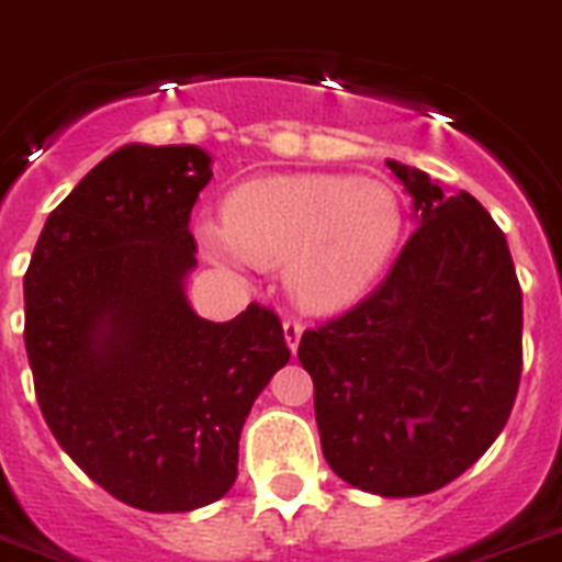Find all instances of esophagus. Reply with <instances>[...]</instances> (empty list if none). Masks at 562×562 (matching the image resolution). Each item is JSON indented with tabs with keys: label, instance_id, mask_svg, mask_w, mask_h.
<instances>
[{
	"label": "esophagus",
	"instance_id": "34e87169",
	"mask_svg": "<svg viewBox=\"0 0 562 562\" xmlns=\"http://www.w3.org/2000/svg\"><path fill=\"white\" fill-rule=\"evenodd\" d=\"M282 331H285V342H289L291 351H296L300 346V337H303V323L296 317H285L282 319Z\"/></svg>",
	"mask_w": 562,
	"mask_h": 562
}]
</instances>
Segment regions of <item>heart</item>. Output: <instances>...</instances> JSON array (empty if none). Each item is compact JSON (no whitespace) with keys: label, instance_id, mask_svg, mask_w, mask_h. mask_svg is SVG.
<instances>
[{"label":"heart","instance_id":"obj_1","mask_svg":"<svg viewBox=\"0 0 562 562\" xmlns=\"http://www.w3.org/2000/svg\"><path fill=\"white\" fill-rule=\"evenodd\" d=\"M403 228L397 193L383 182L296 173L248 182L228 200V225L200 223L196 237L220 266H285L300 305L357 303L389 266Z\"/></svg>","mask_w":562,"mask_h":562}]
</instances>
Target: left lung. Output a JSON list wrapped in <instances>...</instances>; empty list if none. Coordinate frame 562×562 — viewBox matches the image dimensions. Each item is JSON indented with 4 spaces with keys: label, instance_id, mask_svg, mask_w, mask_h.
Wrapping results in <instances>:
<instances>
[{
    "label": "left lung",
    "instance_id": "obj_1",
    "mask_svg": "<svg viewBox=\"0 0 562 562\" xmlns=\"http://www.w3.org/2000/svg\"><path fill=\"white\" fill-rule=\"evenodd\" d=\"M417 228L385 280L308 328L323 454L337 477L383 497L437 492L474 465L512 414L522 371V291L508 243L471 193H442L389 162Z\"/></svg>",
    "mask_w": 562,
    "mask_h": 562
}]
</instances>
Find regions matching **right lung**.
Instances as JSON below:
<instances>
[{
  "label": "right lung",
  "mask_w": 562,
  "mask_h": 562,
  "mask_svg": "<svg viewBox=\"0 0 562 562\" xmlns=\"http://www.w3.org/2000/svg\"><path fill=\"white\" fill-rule=\"evenodd\" d=\"M209 179L193 145L113 150L50 211L25 271L42 417L93 483L143 512L228 492L245 417L291 360L266 305L228 323L188 305V223Z\"/></svg>",
  "instance_id": "1"
}]
</instances>
